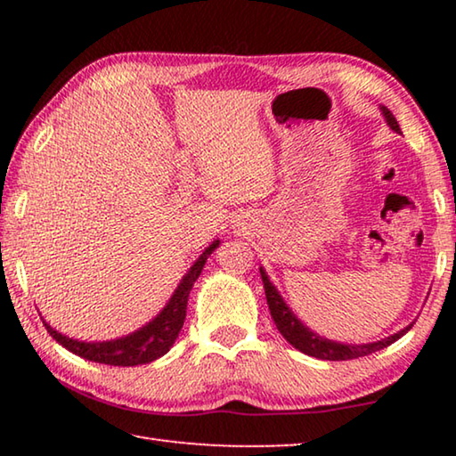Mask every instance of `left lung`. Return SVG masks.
I'll list each match as a JSON object with an SVG mask.
<instances>
[{"instance_id":"left-lung-1","label":"left lung","mask_w":456,"mask_h":456,"mask_svg":"<svg viewBox=\"0 0 456 456\" xmlns=\"http://www.w3.org/2000/svg\"><path fill=\"white\" fill-rule=\"evenodd\" d=\"M382 114H384L386 122H388V126L395 130V133H400V126H398V122L395 118V114H392L386 106H382ZM259 272H261V280H264L269 312H272V318L275 322L277 330L281 331V336L288 339L293 348L307 354V356H314V358H320V360H334V362L362 358V356H368V354H374L378 350L386 348V346L395 344L398 338H403L406 331L412 328V323H411V326L400 330L398 334L388 336V338L380 339V342H372V344L356 346V344L331 342V339L314 334L310 328H305L304 323L296 318V314L289 310L288 304L283 302V297L280 296V293H277L275 285L269 281V277L265 275L264 269H259Z\"/></svg>"}]
</instances>
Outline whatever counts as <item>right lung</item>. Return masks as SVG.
<instances>
[{"label":"right lung","instance_id":"right-lung-1","mask_svg":"<svg viewBox=\"0 0 456 456\" xmlns=\"http://www.w3.org/2000/svg\"><path fill=\"white\" fill-rule=\"evenodd\" d=\"M215 247H219V239L200 253V257L192 264L187 275L183 277V281L179 283V288L175 289L173 297L168 299V304L163 307V312L141 330L133 331V334L118 339H110V342H78V339L58 334L56 330L50 328V323L44 322V326L58 344H61L66 350H70L80 358L108 366L149 364V362L165 356V354L171 350L175 339L179 338L184 315H187V302L192 283L197 281V277L203 272L205 261L215 251Z\"/></svg>","mask_w":456,"mask_h":456}]
</instances>
